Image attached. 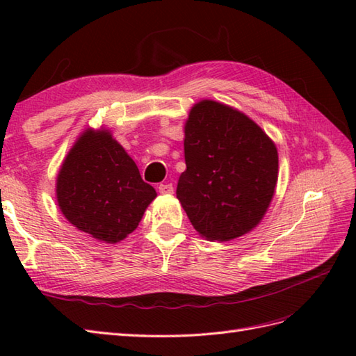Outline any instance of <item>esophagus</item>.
I'll return each instance as SVG.
<instances>
[{
	"instance_id": "1",
	"label": "esophagus",
	"mask_w": 356,
	"mask_h": 356,
	"mask_svg": "<svg viewBox=\"0 0 356 356\" xmlns=\"http://www.w3.org/2000/svg\"><path fill=\"white\" fill-rule=\"evenodd\" d=\"M159 193L163 194V195H170L174 193V188L171 184H161L159 185Z\"/></svg>"
}]
</instances>
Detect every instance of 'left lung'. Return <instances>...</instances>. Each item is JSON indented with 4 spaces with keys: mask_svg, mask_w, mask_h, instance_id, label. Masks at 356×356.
Here are the masks:
<instances>
[{
    "mask_svg": "<svg viewBox=\"0 0 356 356\" xmlns=\"http://www.w3.org/2000/svg\"><path fill=\"white\" fill-rule=\"evenodd\" d=\"M185 163L176 195L199 236L229 241L259 225L275 194V142L243 111L213 99L185 120Z\"/></svg>",
    "mask_w": 356,
    "mask_h": 356,
    "instance_id": "8db88e82",
    "label": "left lung"
}]
</instances>
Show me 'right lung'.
Returning a JSON list of instances; mask_svg holds the SVG:
<instances>
[{
    "label": "right lung",
    "instance_id": "right-lung-1",
    "mask_svg": "<svg viewBox=\"0 0 356 356\" xmlns=\"http://www.w3.org/2000/svg\"><path fill=\"white\" fill-rule=\"evenodd\" d=\"M55 193L67 220L105 243L127 238L157 197L105 127H87L78 136L58 171Z\"/></svg>",
    "mask_w": 356,
    "mask_h": 356
}]
</instances>
